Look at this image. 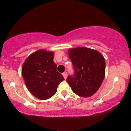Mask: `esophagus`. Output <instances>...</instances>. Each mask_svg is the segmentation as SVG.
Listing matches in <instances>:
<instances>
[{"label": "esophagus", "mask_w": 131, "mask_h": 131, "mask_svg": "<svg viewBox=\"0 0 131 131\" xmlns=\"http://www.w3.org/2000/svg\"><path fill=\"white\" fill-rule=\"evenodd\" d=\"M63 76L64 79H67V72H64V73H63Z\"/></svg>", "instance_id": "obj_1"}]
</instances>
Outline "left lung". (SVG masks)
<instances>
[{"label":"left lung","mask_w":131,"mask_h":131,"mask_svg":"<svg viewBox=\"0 0 131 131\" xmlns=\"http://www.w3.org/2000/svg\"><path fill=\"white\" fill-rule=\"evenodd\" d=\"M74 76L67 81L74 94L82 97L93 95L101 86L105 75V60L99 51L87 47L70 49Z\"/></svg>","instance_id":"left-lung-1"}]
</instances>
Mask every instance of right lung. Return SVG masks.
<instances>
[{"instance_id": "obj_1", "label": "right lung", "mask_w": 131, "mask_h": 131, "mask_svg": "<svg viewBox=\"0 0 131 131\" xmlns=\"http://www.w3.org/2000/svg\"><path fill=\"white\" fill-rule=\"evenodd\" d=\"M53 52L40 49L31 53L23 64L21 74L30 92L39 100L50 99L64 80L57 70Z\"/></svg>"}]
</instances>
